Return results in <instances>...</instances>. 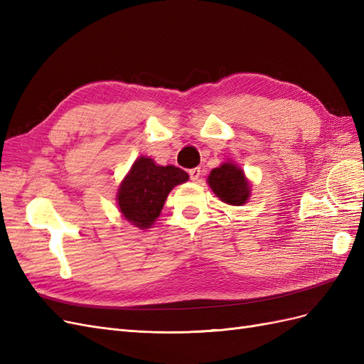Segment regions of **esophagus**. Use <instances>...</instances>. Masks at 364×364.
<instances>
[{
    "label": "esophagus",
    "mask_w": 364,
    "mask_h": 364,
    "mask_svg": "<svg viewBox=\"0 0 364 364\" xmlns=\"http://www.w3.org/2000/svg\"><path fill=\"white\" fill-rule=\"evenodd\" d=\"M188 174H190V179L196 182V181H199L202 171H200V168H191V170L188 171Z\"/></svg>",
    "instance_id": "34e87169"
}]
</instances>
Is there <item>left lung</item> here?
Returning <instances> with one entry per match:
<instances>
[{
	"instance_id": "8db88e82",
	"label": "left lung",
	"mask_w": 364,
	"mask_h": 364,
	"mask_svg": "<svg viewBox=\"0 0 364 364\" xmlns=\"http://www.w3.org/2000/svg\"><path fill=\"white\" fill-rule=\"evenodd\" d=\"M208 183L218 199L228 205L241 206L250 196L245 171L234 162H225L214 168L208 176Z\"/></svg>"
}]
</instances>
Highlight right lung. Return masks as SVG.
I'll list each match as a JSON object with an SVG mask.
<instances>
[{
    "label": "right lung",
    "mask_w": 364,
    "mask_h": 364,
    "mask_svg": "<svg viewBox=\"0 0 364 364\" xmlns=\"http://www.w3.org/2000/svg\"><path fill=\"white\" fill-rule=\"evenodd\" d=\"M186 181L188 174L182 168L174 165L162 167L153 159L141 156L118 188L119 211L132 225L147 229L156 222L168 193Z\"/></svg>",
    "instance_id": "add662e5"
}]
</instances>
